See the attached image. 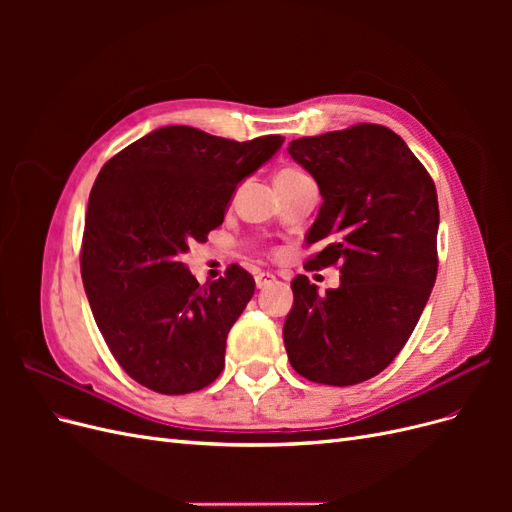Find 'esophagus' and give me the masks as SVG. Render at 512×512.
Wrapping results in <instances>:
<instances>
[{
  "label": "esophagus",
  "instance_id": "esophagus-1",
  "mask_svg": "<svg viewBox=\"0 0 512 512\" xmlns=\"http://www.w3.org/2000/svg\"><path fill=\"white\" fill-rule=\"evenodd\" d=\"M254 280H256V288H265V286H269L275 280V277L271 273H258Z\"/></svg>",
  "mask_w": 512,
  "mask_h": 512
}]
</instances>
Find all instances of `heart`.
<instances>
[{
    "label": "heart",
    "instance_id": "obj_1",
    "mask_svg": "<svg viewBox=\"0 0 512 512\" xmlns=\"http://www.w3.org/2000/svg\"><path fill=\"white\" fill-rule=\"evenodd\" d=\"M297 175H303V173H299V170H292V168H284V170H280V173H277L275 181H280V179H288V177H297Z\"/></svg>",
    "mask_w": 512,
    "mask_h": 512
}]
</instances>
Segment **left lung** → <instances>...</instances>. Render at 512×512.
Instances as JSON below:
<instances>
[{
	"label": "left lung",
	"mask_w": 512,
	"mask_h": 512,
	"mask_svg": "<svg viewBox=\"0 0 512 512\" xmlns=\"http://www.w3.org/2000/svg\"><path fill=\"white\" fill-rule=\"evenodd\" d=\"M288 153L322 196L307 245L324 247L307 265H337L342 282L320 297L294 277L288 361L312 382L359 384L406 346L436 284V185L404 138L374 123L297 138Z\"/></svg>",
	"instance_id": "left-lung-1"
}]
</instances>
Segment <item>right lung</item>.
Instances as JSON below:
<instances>
[{"mask_svg":"<svg viewBox=\"0 0 512 512\" xmlns=\"http://www.w3.org/2000/svg\"><path fill=\"white\" fill-rule=\"evenodd\" d=\"M282 143L277 134L237 143L164 126L102 166L89 194L81 275L104 342L138 384L185 395L220 376L254 277L232 265L200 288L181 256L224 222L237 185Z\"/></svg>","mask_w":512,"mask_h":512,"instance_id":"add662e5","label":"right lung"}]
</instances>
